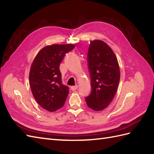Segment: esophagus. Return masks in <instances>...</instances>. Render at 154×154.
Instances as JSON below:
<instances>
[{
	"instance_id": "obj_1",
	"label": "esophagus",
	"mask_w": 154,
	"mask_h": 154,
	"mask_svg": "<svg viewBox=\"0 0 154 154\" xmlns=\"http://www.w3.org/2000/svg\"><path fill=\"white\" fill-rule=\"evenodd\" d=\"M78 88V85H73V86H71V89L72 90V91H75V90H76Z\"/></svg>"
}]
</instances>
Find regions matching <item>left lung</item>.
Listing matches in <instances>:
<instances>
[{"instance_id": "obj_1", "label": "left lung", "mask_w": 154, "mask_h": 154, "mask_svg": "<svg viewBox=\"0 0 154 154\" xmlns=\"http://www.w3.org/2000/svg\"><path fill=\"white\" fill-rule=\"evenodd\" d=\"M91 93L85 97L89 108L95 111L106 108L113 100L120 79L117 57L111 48L100 40L90 42L88 53Z\"/></svg>"}]
</instances>
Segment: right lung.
<instances>
[{
    "label": "right lung",
    "instance_id": "1",
    "mask_svg": "<svg viewBox=\"0 0 154 154\" xmlns=\"http://www.w3.org/2000/svg\"><path fill=\"white\" fill-rule=\"evenodd\" d=\"M74 44H52L39 51L29 72L31 91L36 102L44 109L54 112L60 109L69 95V88L63 85L59 65Z\"/></svg>",
    "mask_w": 154,
    "mask_h": 154
}]
</instances>
